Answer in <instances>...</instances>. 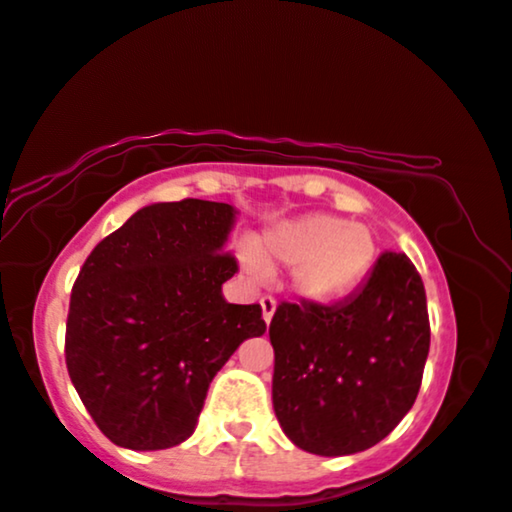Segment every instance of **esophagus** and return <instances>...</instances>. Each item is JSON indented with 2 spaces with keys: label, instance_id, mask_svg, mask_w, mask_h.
I'll list each match as a JSON object with an SVG mask.
<instances>
[{
  "label": "esophagus",
  "instance_id": "obj_1",
  "mask_svg": "<svg viewBox=\"0 0 512 512\" xmlns=\"http://www.w3.org/2000/svg\"><path fill=\"white\" fill-rule=\"evenodd\" d=\"M259 306H262L264 322H266V325H269L271 318H273V313H276V299H273V297H262V299H259Z\"/></svg>",
  "mask_w": 512,
  "mask_h": 512
}]
</instances>
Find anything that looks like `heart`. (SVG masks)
I'll use <instances>...</instances> for the list:
<instances>
[{
  "mask_svg": "<svg viewBox=\"0 0 512 512\" xmlns=\"http://www.w3.org/2000/svg\"><path fill=\"white\" fill-rule=\"evenodd\" d=\"M378 253L373 227L311 213L264 232L253 253H241V264L253 278L292 266L290 292L294 297L313 306H329L348 299L369 280Z\"/></svg>",
  "mask_w": 512,
  "mask_h": 512,
  "instance_id": "1",
  "label": "heart"
}]
</instances>
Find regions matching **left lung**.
<instances>
[{
  "label": "left lung",
  "mask_w": 512,
  "mask_h": 512,
  "mask_svg": "<svg viewBox=\"0 0 512 512\" xmlns=\"http://www.w3.org/2000/svg\"><path fill=\"white\" fill-rule=\"evenodd\" d=\"M422 278L383 253L369 280L331 306L283 301L273 313V410L297 448L343 457L383 441L413 408L429 355Z\"/></svg>",
  "instance_id": "1"
}]
</instances>
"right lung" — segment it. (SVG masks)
<instances>
[{
    "mask_svg": "<svg viewBox=\"0 0 512 512\" xmlns=\"http://www.w3.org/2000/svg\"><path fill=\"white\" fill-rule=\"evenodd\" d=\"M234 220L236 208L220 201L150 204L85 259L64 357L83 406L120 448L187 441L215 373L266 331L259 304L222 297L239 271L222 253Z\"/></svg>",
    "mask_w": 512,
    "mask_h": 512,
    "instance_id": "add662e5",
    "label": "right lung"
}]
</instances>
